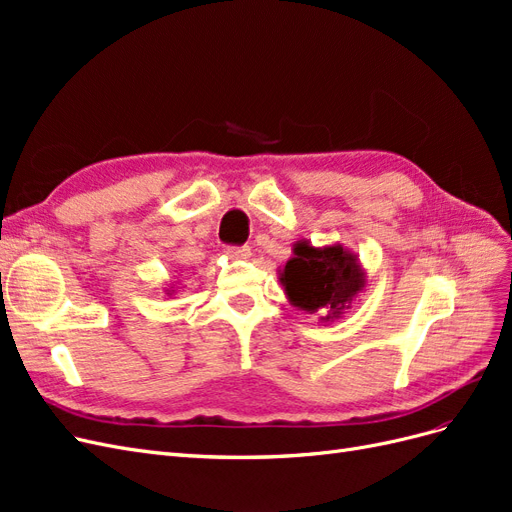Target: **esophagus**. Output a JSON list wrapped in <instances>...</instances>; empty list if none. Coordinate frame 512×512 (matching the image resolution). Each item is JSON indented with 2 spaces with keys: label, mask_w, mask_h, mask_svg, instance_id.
<instances>
[{
  "label": "esophagus",
  "mask_w": 512,
  "mask_h": 512,
  "mask_svg": "<svg viewBox=\"0 0 512 512\" xmlns=\"http://www.w3.org/2000/svg\"><path fill=\"white\" fill-rule=\"evenodd\" d=\"M224 254H226L230 260H245V258H250V256H252L250 247H247V245H243V247H237V245H228L226 250H224Z\"/></svg>",
  "instance_id": "esophagus-1"
}]
</instances>
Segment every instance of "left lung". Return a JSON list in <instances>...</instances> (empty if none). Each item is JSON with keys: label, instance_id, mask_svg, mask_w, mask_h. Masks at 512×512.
I'll return each mask as SVG.
<instances>
[{"label": "left lung", "instance_id": "left-lung-1", "mask_svg": "<svg viewBox=\"0 0 512 512\" xmlns=\"http://www.w3.org/2000/svg\"><path fill=\"white\" fill-rule=\"evenodd\" d=\"M292 254L280 269L286 299L305 314H320V322L342 318L356 294L367 286L359 256L344 245L316 247L301 239L292 245Z\"/></svg>", "mask_w": 512, "mask_h": 512}]
</instances>
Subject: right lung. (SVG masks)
Here are the masks:
<instances>
[{"label": "right lung", "instance_id": "add662e5", "mask_svg": "<svg viewBox=\"0 0 512 512\" xmlns=\"http://www.w3.org/2000/svg\"><path fill=\"white\" fill-rule=\"evenodd\" d=\"M164 292H166V294H168V297H170V294H175V290H173V286H170V288H166V290H164Z\"/></svg>", "mask_w": 512, "mask_h": 512}]
</instances>
